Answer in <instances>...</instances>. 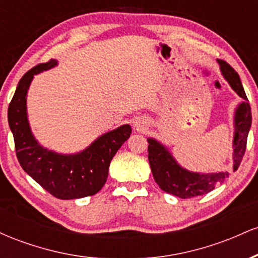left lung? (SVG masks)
I'll return each mask as SVG.
<instances>
[{"label": "left lung", "mask_w": 258, "mask_h": 258, "mask_svg": "<svg viewBox=\"0 0 258 258\" xmlns=\"http://www.w3.org/2000/svg\"><path fill=\"white\" fill-rule=\"evenodd\" d=\"M218 63L221 65L222 74L232 86L233 90L241 98L245 99V102L239 105L235 115L233 170L236 171L246 150L247 135L251 127V120H252L251 108L238 73L227 61L218 59ZM148 143H149L148 159H149L154 179L162 190L176 195L180 199H190V198L210 193L214 190L218 183H223L228 177L227 172L200 174L183 170L161 144L152 138L148 139Z\"/></svg>", "instance_id": "1"}]
</instances>
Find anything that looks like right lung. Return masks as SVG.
Segmentation results:
<instances>
[{
    "mask_svg": "<svg viewBox=\"0 0 258 258\" xmlns=\"http://www.w3.org/2000/svg\"><path fill=\"white\" fill-rule=\"evenodd\" d=\"M51 59L29 70L20 79L8 106V122L20 166L53 197L61 200L94 195L108 178L111 159L131 135L130 125L105 133L87 149L75 155H59L37 144L26 117V93L35 74L51 69Z\"/></svg>",
    "mask_w": 258,
    "mask_h": 258,
    "instance_id": "obj_1",
    "label": "right lung"
}]
</instances>
